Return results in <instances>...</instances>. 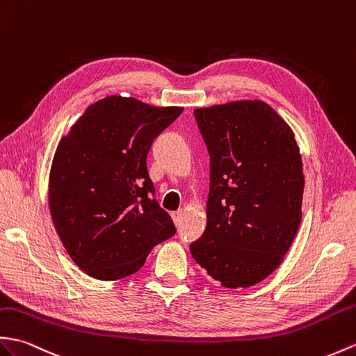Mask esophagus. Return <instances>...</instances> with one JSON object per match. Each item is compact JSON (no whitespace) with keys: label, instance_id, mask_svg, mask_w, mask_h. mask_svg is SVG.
Here are the masks:
<instances>
[{"label":"esophagus","instance_id":"esophagus-1","mask_svg":"<svg viewBox=\"0 0 356 356\" xmlns=\"http://www.w3.org/2000/svg\"><path fill=\"white\" fill-rule=\"evenodd\" d=\"M181 216H184V211H181V209L172 211V212H171V218H172V221L176 222V226H179V222H180V220H181Z\"/></svg>","mask_w":356,"mask_h":356}]
</instances>
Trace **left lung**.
<instances>
[{
    "label": "left lung",
    "instance_id": "1",
    "mask_svg": "<svg viewBox=\"0 0 356 356\" xmlns=\"http://www.w3.org/2000/svg\"><path fill=\"white\" fill-rule=\"evenodd\" d=\"M211 156L208 225L189 245L226 288L268 277L302 220L303 163L294 131L271 106L241 100L194 111Z\"/></svg>",
    "mask_w": 356,
    "mask_h": 356
}]
</instances>
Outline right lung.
Returning a JSON list of instances; mask_svg holds the SVG:
<instances>
[{"instance_id": "right-lung-1", "label": "right lung", "mask_w": 356, "mask_h": 356, "mask_svg": "<svg viewBox=\"0 0 356 356\" xmlns=\"http://www.w3.org/2000/svg\"><path fill=\"white\" fill-rule=\"evenodd\" d=\"M181 112L109 95L90 104L57 144L49 212L65 250L90 277L134 275L154 245L176 234L168 212L152 197L147 154Z\"/></svg>"}]
</instances>
